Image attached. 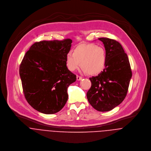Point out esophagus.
I'll return each mask as SVG.
<instances>
[{"mask_svg": "<svg viewBox=\"0 0 151 151\" xmlns=\"http://www.w3.org/2000/svg\"><path fill=\"white\" fill-rule=\"evenodd\" d=\"M82 79V77H81V76H78V75L76 76V79H77L78 81H80V80H81Z\"/></svg>", "mask_w": 151, "mask_h": 151, "instance_id": "1", "label": "esophagus"}]
</instances>
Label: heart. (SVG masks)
<instances>
[{
  "mask_svg": "<svg viewBox=\"0 0 151 151\" xmlns=\"http://www.w3.org/2000/svg\"><path fill=\"white\" fill-rule=\"evenodd\" d=\"M106 63V54L103 47L95 44H82L76 47L73 53L66 55V64L70 71L76 70L81 64L82 70L90 75H96L103 70Z\"/></svg>",
  "mask_w": 151,
  "mask_h": 151,
  "instance_id": "heart-1",
  "label": "heart"
}]
</instances>
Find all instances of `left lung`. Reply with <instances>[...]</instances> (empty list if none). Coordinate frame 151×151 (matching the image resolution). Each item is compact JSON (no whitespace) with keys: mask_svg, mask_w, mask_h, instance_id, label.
<instances>
[{"mask_svg":"<svg viewBox=\"0 0 151 151\" xmlns=\"http://www.w3.org/2000/svg\"><path fill=\"white\" fill-rule=\"evenodd\" d=\"M99 39L105 48L106 63L103 71L90 78L91 87L87 97L96 110L107 112L124 100L132 72L128 56L118 42L106 37Z\"/></svg>","mask_w":151,"mask_h":151,"instance_id":"left-lung-1","label":"left lung"}]
</instances>
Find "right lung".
Listing matches in <instances>:
<instances>
[{
	"mask_svg": "<svg viewBox=\"0 0 151 151\" xmlns=\"http://www.w3.org/2000/svg\"><path fill=\"white\" fill-rule=\"evenodd\" d=\"M72 43L70 39L36 42L21 61L19 76L25 98L39 112L55 114L68 101V88L76 79L66 64Z\"/></svg>",
	"mask_w": 151,
	"mask_h": 151,
	"instance_id": "1",
	"label": "right lung"
}]
</instances>
